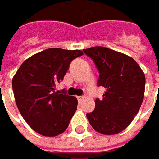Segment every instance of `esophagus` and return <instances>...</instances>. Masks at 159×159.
<instances>
[{"mask_svg": "<svg viewBox=\"0 0 159 159\" xmlns=\"http://www.w3.org/2000/svg\"><path fill=\"white\" fill-rule=\"evenodd\" d=\"M77 99H78V101H79V102H80V101H82V100L84 99V97H83V96H78V97H77Z\"/></svg>", "mask_w": 159, "mask_h": 159, "instance_id": "obj_1", "label": "esophagus"}]
</instances>
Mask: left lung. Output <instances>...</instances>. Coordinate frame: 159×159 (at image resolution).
Listing matches in <instances>:
<instances>
[{"label": "left lung", "mask_w": 159, "mask_h": 159, "mask_svg": "<svg viewBox=\"0 0 159 159\" xmlns=\"http://www.w3.org/2000/svg\"><path fill=\"white\" fill-rule=\"evenodd\" d=\"M98 70V86L106 89L95 109L87 114L91 127L104 135L124 130L138 114L144 98L146 79L139 65L131 57L105 47L83 50Z\"/></svg>", "instance_id": "obj_1"}]
</instances>
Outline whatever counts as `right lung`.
<instances>
[{"label": "right lung", "instance_id": "add662e5", "mask_svg": "<svg viewBox=\"0 0 159 159\" xmlns=\"http://www.w3.org/2000/svg\"><path fill=\"white\" fill-rule=\"evenodd\" d=\"M83 55L80 50L51 48L30 57L20 65L12 79L18 109L33 129L45 137H55L67 129L77 110L78 100L55 91L63 80L70 64Z\"/></svg>", "mask_w": 159, "mask_h": 159}]
</instances>
